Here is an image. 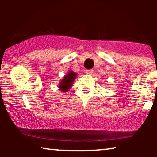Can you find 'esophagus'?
Wrapping results in <instances>:
<instances>
[{
  "mask_svg": "<svg viewBox=\"0 0 157 157\" xmlns=\"http://www.w3.org/2000/svg\"><path fill=\"white\" fill-rule=\"evenodd\" d=\"M86 73L88 74V75H91L93 73V70L92 69H89V70H86Z\"/></svg>",
  "mask_w": 157,
  "mask_h": 157,
  "instance_id": "esophagus-1",
  "label": "esophagus"
}]
</instances>
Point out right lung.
Instances as JSON below:
<instances>
[{"instance_id": "1", "label": "right lung", "mask_w": 157, "mask_h": 157, "mask_svg": "<svg viewBox=\"0 0 157 157\" xmlns=\"http://www.w3.org/2000/svg\"><path fill=\"white\" fill-rule=\"evenodd\" d=\"M77 75V74L75 73L72 71H68L59 84V89L60 91L63 92H67V91L71 89V87L72 86L73 82L76 78Z\"/></svg>"}]
</instances>
